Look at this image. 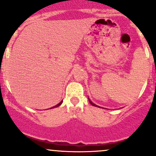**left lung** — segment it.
<instances>
[{"label":"left lung","mask_w":156,"mask_h":156,"mask_svg":"<svg viewBox=\"0 0 156 156\" xmlns=\"http://www.w3.org/2000/svg\"><path fill=\"white\" fill-rule=\"evenodd\" d=\"M89 102H90V104L92 105V106H97V105H95V104H94V103H93L92 102H91L90 100H89Z\"/></svg>","instance_id":"obj_1"}]
</instances>
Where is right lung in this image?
<instances>
[{
	"label": "right lung",
	"mask_w": 156,
	"mask_h": 156,
	"mask_svg": "<svg viewBox=\"0 0 156 156\" xmlns=\"http://www.w3.org/2000/svg\"><path fill=\"white\" fill-rule=\"evenodd\" d=\"M62 101L60 102V103H58L57 105H56V106H53V107H52V108H55V107H58V106H60V105L62 104Z\"/></svg>",
	"instance_id": "1"
}]
</instances>
